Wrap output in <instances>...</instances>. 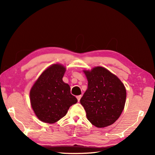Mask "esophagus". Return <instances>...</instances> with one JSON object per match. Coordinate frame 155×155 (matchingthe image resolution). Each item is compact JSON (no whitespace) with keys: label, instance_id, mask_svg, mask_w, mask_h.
Instances as JSON below:
<instances>
[{"label":"esophagus","instance_id":"34e87169","mask_svg":"<svg viewBox=\"0 0 155 155\" xmlns=\"http://www.w3.org/2000/svg\"><path fill=\"white\" fill-rule=\"evenodd\" d=\"M81 96H82L81 95H79V96H77V99H78V101H79V100H80Z\"/></svg>","mask_w":155,"mask_h":155}]
</instances>
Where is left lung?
<instances>
[{"label": "left lung", "instance_id": "obj_1", "mask_svg": "<svg viewBox=\"0 0 155 155\" xmlns=\"http://www.w3.org/2000/svg\"><path fill=\"white\" fill-rule=\"evenodd\" d=\"M88 88L81 98L88 120L101 128L114 124L122 112L126 90L119 78L101 67L84 71Z\"/></svg>", "mask_w": 155, "mask_h": 155}]
</instances>
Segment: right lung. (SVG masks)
<instances>
[{"label":"right lung","instance_id":"right-lung-1","mask_svg":"<svg viewBox=\"0 0 155 155\" xmlns=\"http://www.w3.org/2000/svg\"><path fill=\"white\" fill-rule=\"evenodd\" d=\"M66 68L51 65L42 73L31 88L30 102L37 117L45 123L54 124L64 117L78 100L63 81Z\"/></svg>","mask_w":155,"mask_h":155}]
</instances>
